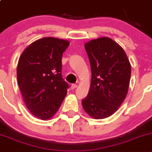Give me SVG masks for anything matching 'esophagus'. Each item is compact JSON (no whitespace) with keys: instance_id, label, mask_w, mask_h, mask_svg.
<instances>
[{"instance_id":"obj_1","label":"esophagus","mask_w":152,"mask_h":152,"mask_svg":"<svg viewBox=\"0 0 152 152\" xmlns=\"http://www.w3.org/2000/svg\"><path fill=\"white\" fill-rule=\"evenodd\" d=\"M76 87H77V85H76V84H73V85H71V90H74V89H76Z\"/></svg>"}]
</instances>
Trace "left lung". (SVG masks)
<instances>
[{
    "label": "left lung",
    "mask_w": 152,
    "mask_h": 152,
    "mask_svg": "<svg viewBox=\"0 0 152 152\" xmlns=\"http://www.w3.org/2000/svg\"><path fill=\"white\" fill-rule=\"evenodd\" d=\"M85 48L92 78L82 107L90 117L106 118L118 110L126 96L131 65L123 48L109 37L92 39Z\"/></svg>",
    "instance_id": "1"
}]
</instances>
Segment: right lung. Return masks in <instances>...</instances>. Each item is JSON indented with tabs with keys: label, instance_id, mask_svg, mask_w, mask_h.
Wrapping results in <instances>:
<instances>
[{
	"label": "right lung",
	"instance_id": "add662e5",
	"mask_svg": "<svg viewBox=\"0 0 152 152\" xmlns=\"http://www.w3.org/2000/svg\"><path fill=\"white\" fill-rule=\"evenodd\" d=\"M70 45L65 39L43 37L28 45L19 58L18 83L31 114L48 120L66 96L68 84L62 79V56Z\"/></svg>",
	"mask_w": 152,
	"mask_h": 152
}]
</instances>
